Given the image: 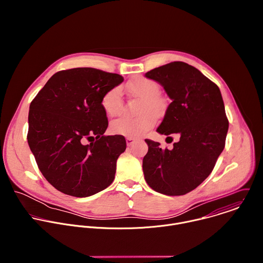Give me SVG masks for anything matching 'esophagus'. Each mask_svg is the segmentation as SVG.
I'll return each mask as SVG.
<instances>
[{
  "label": "esophagus",
  "mask_w": 263,
  "mask_h": 263,
  "mask_svg": "<svg viewBox=\"0 0 263 263\" xmlns=\"http://www.w3.org/2000/svg\"><path fill=\"white\" fill-rule=\"evenodd\" d=\"M135 140H136V138H134V137H127V138H126L127 145H131Z\"/></svg>",
  "instance_id": "1"
}]
</instances>
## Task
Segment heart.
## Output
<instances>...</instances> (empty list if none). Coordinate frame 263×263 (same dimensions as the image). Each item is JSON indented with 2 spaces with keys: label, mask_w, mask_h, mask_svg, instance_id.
Returning <instances> with one entry per match:
<instances>
[{
  "label": "heart",
  "mask_w": 263,
  "mask_h": 263,
  "mask_svg": "<svg viewBox=\"0 0 263 263\" xmlns=\"http://www.w3.org/2000/svg\"><path fill=\"white\" fill-rule=\"evenodd\" d=\"M128 91L131 96L140 100L136 118L121 117L110 124L111 131L116 134H121L128 137H138L153 128L156 123V118L151 112L157 114L161 111L164 102L160 97V87L157 82L147 79L143 76L134 77L127 84ZM102 106L109 117H116L123 110L122 89L120 86L112 87L107 90L102 98ZM149 110V112H146Z\"/></svg>",
  "instance_id": "obj_1"
}]
</instances>
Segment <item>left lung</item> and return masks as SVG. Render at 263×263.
I'll list each match as a JSON object with an SVG mask.
<instances>
[{"instance_id": "8db88e82", "label": "left lung", "mask_w": 263, "mask_h": 263, "mask_svg": "<svg viewBox=\"0 0 263 263\" xmlns=\"http://www.w3.org/2000/svg\"><path fill=\"white\" fill-rule=\"evenodd\" d=\"M145 77L161 84L172 100L157 132L179 134L180 140L168 149L145 139L144 179L157 193L182 196L210 175L224 147L229 122L221 93L198 68L182 61L156 67Z\"/></svg>"}]
</instances>
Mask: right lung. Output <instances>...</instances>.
Returning <instances> with one entry per match:
<instances>
[{"label": "right lung", "mask_w": 263, "mask_h": 263, "mask_svg": "<svg viewBox=\"0 0 263 263\" xmlns=\"http://www.w3.org/2000/svg\"><path fill=\"white\" fill-rule=\"evenodd\" d=\"M124 81L91 67L60 70L30 104L28 143L40 171L65 195L85 198L114 182L125 152L122 135H104L103 95Z\"/></svg>", "instance_id": "1"}]
</instances>
